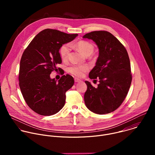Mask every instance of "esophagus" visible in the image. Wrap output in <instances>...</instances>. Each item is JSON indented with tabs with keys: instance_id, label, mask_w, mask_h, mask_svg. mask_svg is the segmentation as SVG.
I'll use <instances>...</instances> for the list:
<instances>
[{
	"instance_id": "esophagus-1",
	"label": "esophagus",
	"mask_w": 155,
	"mask_h": 155,
	"mask_svg": "<svg viewBox=\"0 0 155 155\" xmlns=\"http://www.w3.org/2000/svg\"><path fill=\"white\" fill-rule=\"evenodd\" d=\"M74 80H75V82H76V83L81 81V80H80V79H78V78H74Z\"/></svg>"
}]
</instances>
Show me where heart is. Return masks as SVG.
<instances>
[{
	"instance_id": "1",
	"label": "heart",
	"mask_w": 155,
	"mask_h": 155,
	"mask_svg": "<svg viewBox=\"0 0 155 155\" xmlns=\"http://www.w3.org/2000/svg\"><path fill=\"white\" fill-rule=\"evenodd\" d=\"M74 47L84 56H90L94 51V46L90 42L86 40H80L74 44ZM70 52V48L68 44L63 45L60 50V56L63 60L67 59ZM89 70V67L86 65H74L69 68V72L77 77H82L85 72Z\"/></svg>"
}]
</instances>
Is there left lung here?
Returning a JSON list of instances; mask_svg holds the SVG:
<instances>
[{
	"label": "left lung",
	"instance_id": "left-lung-1",
	"mask_svg": "<svg viewBox=\"0 0 155 155\" xmlns=\"http://www.w3.org/2000/svg\"><path fill=\"white\" fill-rule=\"evenodd\" d=\"M83 38L93 40L98 47L99 57L89 74L91 79L99 80L97 87L85 81L87 90L84 103L90 111L99 115L117 110L126 98L132 81L130 64L123 44L111 33L93 31Z\"/></svg>",
	"mask_w": 155,
	"mask_h": 155
}]
</instances>
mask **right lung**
<instances>
[{
	"instance_id": "1",
	"label": "right lung",
	"mask_w": 155,
	"mask_h": 155,
	"mask_svg": "<svg viewBox=\"0 0 155 155\" xmlns=\"http://www.w3.org/2000/svg\"><path fill=\"white\" fill-rule=\"evenodd\" d=\"M77 35L44 29L34 38L22 55L18 78L20 90L28 105L40 115H54L64 106L65 93L74 85V78L68 74L57 81L51 79L50 74L62 62L61 47Z\"/></svg>"
}]
</instances>
